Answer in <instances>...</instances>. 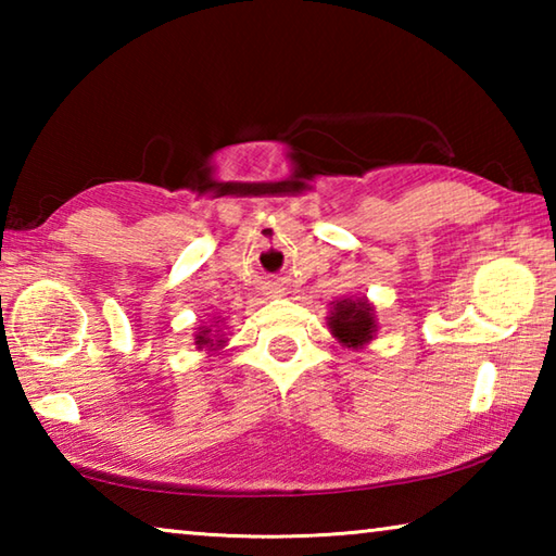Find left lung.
Returning <instances> with one entry per match:
<instances>
[{
    "label": "left lung",
    "instance_id": "obj_1",
    "mask_svg": "<svg viewBox=\"0 0 556 556\" xmlns=\"http://www.w3.org/2000/svg\"><path fill=\"white\" fill-rule=\"evenodd\" d=\"M328 328H331L333 338H338V343L348 348H363L372 341L375 331H378V321H375L368 299H341L331 308Z\"/></svg>",
    "mask_w": 556,
    "mask_h": 556
}]
</instances>
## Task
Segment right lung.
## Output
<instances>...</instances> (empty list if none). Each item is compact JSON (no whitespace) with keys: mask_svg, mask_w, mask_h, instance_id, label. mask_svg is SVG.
Segmentation results:
<instances>
[{"mask_svg":"<svg viewBox=\"0 0 556 556\" xmlns=\"http://www.w3.org/2000/svg\"><path fill=\"white\" fill-rule=\"evenodd\" d=\"M223 343H225L223 338H218V341H213L211 328H205V326H201L199 333H195V348H199V351H203V348H208V351H218Z\"/></svg>","mask_w":556,"mask_h":556,"instance_id":"add662e5","label":"right lung"}]
</instances>
